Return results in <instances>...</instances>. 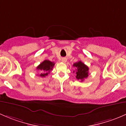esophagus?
Returning <instances> with one entry per match:
<instances>
[{
	"mask_svg": "<svg viewBox=\"0 0 126 126\" xmlns=\"http://www.w3.org/2000/svg\"><path fill=\"white\" fill-rule=\"evenodd\" d=\"M62 60L63 61V62H66V61H67V59H66V58H63V59H62Z\"/></svg>",
	"mask_w": 126,
	"mask_h": 126,
	"instance_id": "34e87169",
	"label": "esophagus"
}]
</instances>
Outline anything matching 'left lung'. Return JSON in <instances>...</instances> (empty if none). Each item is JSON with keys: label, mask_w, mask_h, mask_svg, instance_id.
<instances>
[{"label": "left lung", "mask_w": 126, "mask_h": 126, "mask_svg": "<svg viewBox=\"0 0 126 126\" xmlns=\"http://www.w3.org/2000/svg\"><path fill=\"white\" fill-rule=\"evenodd\" d=\"M74 67H76V79L83 81L88 77L89 67L81 61L75 63L73 64Z\"/></svg>", "instance_id": "left-lung-1"}]
</instances>
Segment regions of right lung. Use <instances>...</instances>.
I'll return each mask as SVG.
<instances>
[{"mask_svg":"<svg viewBox=\"0 0 126 126\" xmlns=\"http://www.w3.org/2000/svg\"><path fill=\"white\" fill-rule=\"evenodd\" d=\"M54 64H55V63L54 62L47 60H45L43 61L37 67V69L40 70L42 71L40 76L42 77H45L46 76H47L52 70Z\"/></svg>","mask_w":126,"mask_h":126,"instance_id":"obj_1","label":"right lung"}]
</instances>
